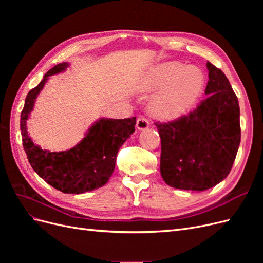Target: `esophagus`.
<instances>
[{"mask_svg":"<svg viewBox=\"0 0 263 263\" xmlns=\"http://www.w3.org/2000/svg\"><path fill=\"white\" fill-rule=\"evenodd\" d=\"M136 127L139 129V130H144V129H147L149 127V121L144 117V116H140L137 118V122H136Z\"/></svg>","mask_w":263,"mask_h":263,"instance_id":"34e87169","label":"esophagus"}]
</instances>
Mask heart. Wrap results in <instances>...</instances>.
<instances>
[{
	"label": "heart",
	"instance_id": "1",
	"mask_svg": "<svg viewBox=\"0 0 263 263\" xmlns=\"http://www.w3.org/2000/svg\"><path fill=\"white\" fill-rule=\"evenodd\" d=\"M204 83V76L198 69L166 62L151 71L139 91L149 93L161 89L151 100V113L163 121H172L192 108L201 97Z\"/></svg>",
	"mask_w": 263,
	"mask_h": 263
}]
</instances>
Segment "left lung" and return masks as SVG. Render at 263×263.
Masks as SVG:
<instances>
[{"mask_svg":"<svg viewBox=\"0 0 263 263\" xmlns=\"http://www.w3.org/2000/svg\"><path fill=\"white\" fill-rule=\"evenodd\" d=\"M208 98L187 115L156 122L161 138L160 172L166 184L191 191L209 190L232 170L240 144V110L228 79L206 63Z\"/></svg>","mask_w":263,"mask_h":263,"instance_id":"1","label":"left lung"}]
</instances>
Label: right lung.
Returning <instances> with one entry per match:
<instances>
[{
  "mask_svg": "<svg viewBox=\"0 0 263 263\" xmlns=\"http://www.w3.org/2000/svg\"><path fill=\"white\" fill-rule=\"evenodd\" d=\"M68 66L67 62L54 66L28 92L21 114V130L24 150L38 176L63 193L81 194L107 183L115 168L118 149L135 132L136 117L101 118L76 147L67 151L50 153L36 146L28 136L26 121L48 77L61 72Z\"/></svg>",
  "mask_w": 263,
  "mask_h": 263,
  "instance_id": "1",
  "label": "right lung"
}]
</instances>
